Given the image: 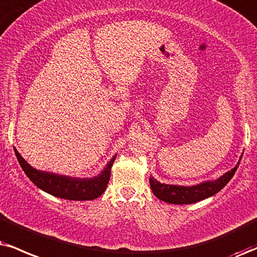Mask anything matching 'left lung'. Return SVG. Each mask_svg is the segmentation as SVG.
I'll return each mask as SVG.
<instances>
[{
    "instance_id": "8db88e82",
    "label": "left lung",
    "mask_w": 257,
    "mask_h": 257,
    "mask_svg": "<svg viewBox=\"0 0 257 257\" xmlns=\"http://www.w3.org/2000/svg\"><path fill=\"white\" fill-rule=\"evenodd\" d=\"M239 161L233 169H231L230 172L225 173L214 181H205L194 186H176L161 183L154 177H150L151 189L160 200L169 202V204H194V202L204 200L206 198H210V196L219 192L220 189H223L227 185V182L232 179V176L235 175L237 168L239 166Z\"/></svg>"
}]
</instances>
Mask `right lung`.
<instances>
[{
    "label": "right lung",
    "instance_id": "1",
    "mask_svg": "<svg viewBox=\"0 0 257 257\" xmlns=\"http://www.w3.org/2000/svg\"><path fill=\"white\" fill-rule=\"evenodd\" d=\"M14 150L22 170L38 188L49 193V194L55 195L57 198L77 201L94 200V199L102 195L107 187V183L109 181L110 168H112L114 160L116 157V155L113 156L112 160L109 161L106 168L99 175L81 179V177H71L59 175V174L56 173L38 170L36 168L30 166L24 160V157H21L17 149H14Z\"/></svg>",
    "mask_w": 257,
    "mask_h": 257
}]
</instances>
